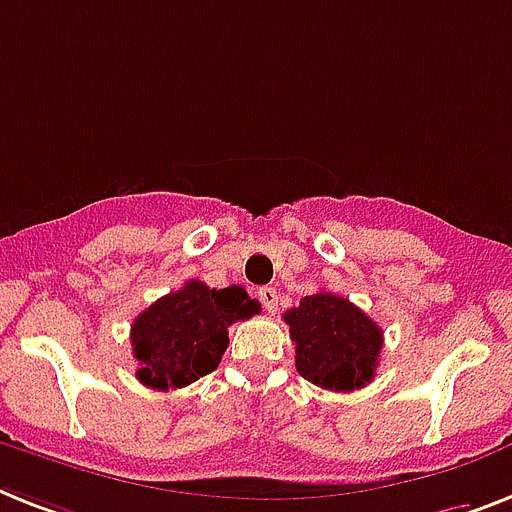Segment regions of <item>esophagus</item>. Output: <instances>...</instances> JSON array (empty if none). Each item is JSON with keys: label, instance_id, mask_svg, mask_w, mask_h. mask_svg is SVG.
Instances as JSON below:
<instances>
[{"label": "esophagus", "instance_id": "34e87169", "mask_svg": "<svg viewBox=\"0 0 512 512\" xmlns=\"http://www.w3.org/2000/svg\"><path fill=\"white\" fill-rule=\"evenodd\" d=\"M259 301L264 303V308L269 311V314H274V311H277V301H280V295H277V290H274V287H261Z\"/></svg>", "mask_w": 512, "mask_h": 512}]
</instances>
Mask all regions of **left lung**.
Masks as SVG:
<instances>
[{
    "instance_id": "obj_1",
    "label": "left lung",
    "mask_w": 512,
    "mask_h": 512,
    "mask_svg": "<svg viewBox=\"0 0 512 512\" xmlns=\"http://www.w3.org/2000/svg\"><path fill=\"white\" fill-rule=\"evenodd\" d=\"M295 342V369L316 387L361 390L374 379L382 329L335 293H314L282 316Z\"/></svg>"
}]
</instances>
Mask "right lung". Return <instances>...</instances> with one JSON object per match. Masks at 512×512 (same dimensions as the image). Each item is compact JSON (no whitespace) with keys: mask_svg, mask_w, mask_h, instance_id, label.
<instances>
[{"mask_svg":"<svg viewBox=\"0 0 512 512\" xmlns=\"http://www.w3.org/2000/svg\"><path fill=\"white\" fill-rule=\"evenodd\" d=\"M243 287L214 290L190 280L151 303L130 329L135 377L154 390H177L217 369L227 350V327L259 314Z\"/></svg>","mask_w":512,"mask_h":512,"instance_id":"add662e5","label":"right lung"}]
</instances>
